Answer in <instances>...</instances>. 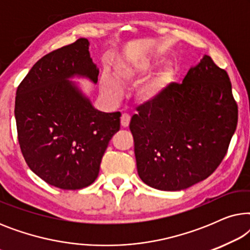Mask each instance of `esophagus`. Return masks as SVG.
Returning <instances> with one entry per match:
<instances>
[{"label": "esophagus", "instance_id": "obj_1", "mask_svg": "<svg viewBox=\"0 0 250 250\" xmlns=\"http://www.w3.org/2000/svg\"><path fill=\"white\" fill-rule=\"evenodd\" d=\"M129 121H131V116L128 114H123L121 117V124L123 127H127L129 125Z\"/></svg>", "mask_w": 250, "mask_h": 250}]
</instances>
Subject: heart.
Segmentation results:
<instances>
[{"mask_svg":"<svg viewBox=\"0 0 250 250\" xmlns=\"http://www.w3.org/2000/svg\"><path fill=\"white\" fill-rule=\"evenodd\" d=\"M155 68V62L149 58H135V59L119 60L115 64V77L121 84H132L148 76ZM172 71L168 68L159 71L156 76L146 82L139 90V98L145 102H151L158 99L169 82L172 81ZM117 80V81H118ZM110 74L104 73L101 76L100 84L102 91L111 99H118L123 93V88L119 82Z\"/></svg>","mask_w":250,"mask_h":250,"instance_id":"obj_1","label":"heart"}]
</instances>
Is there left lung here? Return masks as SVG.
<instances>
[{
    "mask_svg": "<svg viewBox=\"0 0 250 250\" xmlns=\"http://www.w3.org/2000/svg\"><path fill=\"white\" fill-rule=\"evenodd\" d=\"M237 124L229 75L204 56L182 84L170 83L132 117L140 179L164 191L184 190L204 181L227 155Z\"/></svg>",
    "mask_w": 250,
    "mask_h": 250,
    "instance_id": "1",
    "label": "left lung"
}]
</instances>
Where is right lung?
Listing matches in <instances>:
<instances>
[{
  "instance_id": "obj_1",
  "label": "right lung",
  "mask_w": 250,
  "mask_h": 250,
  "mask_svg": "<svg viewBox=\"0 0 250 250\" xmlns=\"http://www.w3.org/2000/svg\"><path fill=\"white\" fill-rule=\"evenodd\" d=\"M88 45L80 39L41 58L16 93L23 158L37 176L63 190L94 182L108 143L121 127V112L99 111L70 81L84 77L97 84L99 69Z\"/></svg>"
}]
</instances>
